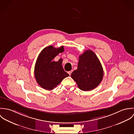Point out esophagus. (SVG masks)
<instances>
[{"label":"esophagus","mask_w":134,"mask_h":134,"mask_svg":"<svg viewBox=\"0 0 134 134\" xmlns=\"http://www.w3.org/2000/svg\"><path fill=\"white\" fill-rule=\"evenodd\" d=\"M72 72V71H69V72H68V73H69V74L70 75H71V74Z\"/></svg>","instance_id":"esophagus-1"}]
</instances>
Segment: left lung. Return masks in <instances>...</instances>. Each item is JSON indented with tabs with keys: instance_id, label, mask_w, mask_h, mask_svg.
Masks as SVG:
<instances>
[{
	"instance_id": "obj_1",
	"label": "left lung",
	"mask_w": 134,
	"mask_h": 134,
	"mask_svg": "<svg viewBox=\"0 0 134 134\" xmlns=\"http://www.w3.org/2000/svg\"><path fill=\"white\" fill-rule=\"evenodd\" d=\"M71 76L82 91H90L97 87L103 79L104 71L96 54L89 49L80 55L77 69Z\"/></svg>"
}]
</instances>
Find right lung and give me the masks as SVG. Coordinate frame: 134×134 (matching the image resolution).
I'll return each mask as SVG.
<instances>
[{"label": "right lung", "mask_w": 134, "mask_h": 134, "mask_svg": "<svg viewBox=\"0 0 134 134\" xmlns=\"http://www.w3.org/2000/svg\"><path fill=\"white\" fill-rule=\"evenodd\" d=\"M63 52V46L55 48L51 45L40 53L35 64V76L38 83L43 89L52 90L69 76L63 69L62 59L53 61L54 58Z\"/></svg>", "instance_id": "obj_1"}]
</instances>
